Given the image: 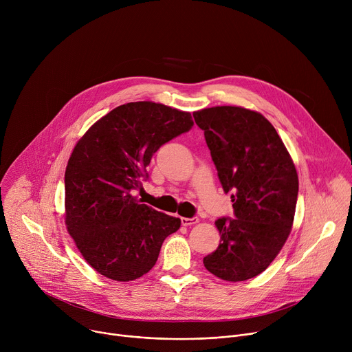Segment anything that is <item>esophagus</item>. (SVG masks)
Returning a JSON list of instances; mask_svg holds the SVG:
<instances>
[{"label": "esophagus", "instance_id": "1", "mask_svg": "<svg viewBox=\"0 0 352 352\" xmlns=\"http://www.w3.org/2000/svg\"><path fill=\"white\" fill-rule=\"evenodd\" d=\"M199 221L197 217H192V219H188V217H181V223L182 226H193Z\"/></svg>", "mask_w": 352, "mask_h": 352}]
</instances>
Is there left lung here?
Segmentation results:
<instances>
[{
    "instance_id": "1",
    "label": "left lung",
    "mask_w": 352,
    "mask_h": 352,
    "mask_svg": "<svg viewBox=\"0 0 352 352\" xmlns=\"http://www.w3.org/2000/svg\"><path fill=\"white\" fill-rule=\"evenodd\" d=\"M235 219L216 221L219 248L205 267L226 281L265 272L285 243L294 221L298 174L274 126L261 114L235 106L193 113Z\"/></svg>"
}]
</instances>
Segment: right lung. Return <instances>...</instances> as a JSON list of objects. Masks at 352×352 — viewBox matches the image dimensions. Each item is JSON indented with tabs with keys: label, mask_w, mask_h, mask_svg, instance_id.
<instances>
[{
	"label": "right lung",
	"mask_w": 352,
	"mask_h": 352,
	"mask_svg": "<svg viewBox=\"0 0 352 352\" xmlns=\"http://www.w3.org/2000/svg\"><path fill=\"white\" fill-rule=\"evenodd\" d=\"M190 113L153 102L122 104L78 140L65 170V224L102 276L132 281L152 269L181 220L132 196L162 144L188 132Z\"/></svg>",
	"instance_id": "1"
}]
</instances>
